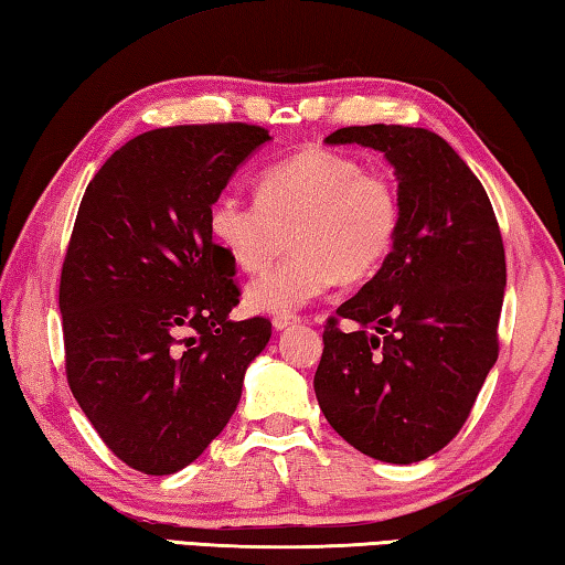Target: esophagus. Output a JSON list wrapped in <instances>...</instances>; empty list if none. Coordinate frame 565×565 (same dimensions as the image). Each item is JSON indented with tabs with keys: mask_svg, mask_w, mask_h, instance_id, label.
<instances>
[{
	"mask_svg": "<svg viewBox=\"0 0 565 565\" xmlns=\"http://www.w3.org/2000/svg\"><path fill=\"white\" fill-rule=\"evenodd\" d=\"M295 324H300L298 315L282 312V315H275V318H273V328L275 330H288V328H295Z\"/></svg>",
	"mask_w": 565,
	"mask_h": 565,
	"instance_id": "34e87169",
	"label": "esophagus"
}]
</instances>
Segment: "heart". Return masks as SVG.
I'll use <instances>...</instances> for the list:
<instances>
[{"instance_id":"1","label":"heart","mask_w":565,"mask_h":565,"mask_svg":"<svg viewBox=\"0 0 565 565\" xmlns=\"http://www.w3.org/2000/svg\"><path fill=\"white\" fill-rule=\"evenodd\" d=\"M207 225L245 273L265 270L292 235L295 253L247 288L253 310L282 315L320 298L340 277L370 275L397 235L399 198L387 173L310 148L263 171L255 201L237 191L217 195Z\"/></svg>"}]
</instances>
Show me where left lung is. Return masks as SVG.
<instances>
[{
	"instance_id": "1",
	"label": "left lung",
	"mask_w": 565,
	"mask_h": 565,
	"mask_svg": "<svg viewBox=\"0 0 565 565\" xmlns=\"http://www.w3.org/2000/svg\"><path fill=\"white\" fill-rule=\"evenodd\" d=\"M324 141L387 156L399 225L380 273L328 318L315 394L354 449L422 461L457 437L499 358L507 255L497 215L471 168L427 128L348 126ZM342 319L355 328L342 331Z\"/></svg>"
}]
</instances>
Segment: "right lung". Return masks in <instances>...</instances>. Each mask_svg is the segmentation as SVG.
<instances>
[{
  "label": "right lung",
  "instance_id": "right-lung-1",
  "mask_svg": "<svg viewBox=\"0 0 565 565\" xmlns=\"http://www.w3.org/2000/svg\"><path fill=\"white\" fill-rule=\"evenodd\" d=\"M270 134L253 124L168 126L98 168L58 282L72 394L126 467L166 477L205 451L270 340L233 322L235 263L207 225L227 178Z\"/></svg>",
  "mask_w": 565,
  "mask_h": 565
}]
</instances>
